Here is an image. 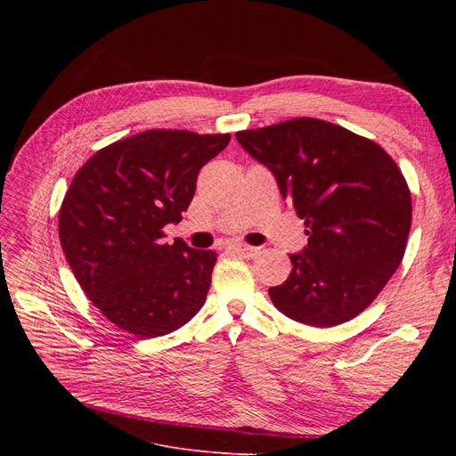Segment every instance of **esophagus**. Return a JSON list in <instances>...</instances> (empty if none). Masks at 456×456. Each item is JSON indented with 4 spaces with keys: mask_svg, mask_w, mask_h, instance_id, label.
Segmentation results:
<instances>
[{
    "mask_svg": "<svg viewBox=\"0 0 456 456\" xmlns=\"http://www.w3.org/2000/svg\"><path fill=\"white\" fill-rule=\"evenodd\" d=\"M231 251L236 253L238 256L249 258V256H255L258 253V248H253V246H248V244H236V246L231 248Z\"/></svg>",
    "mask_w": 456,
    "mask_h": 456,
    "instance_id": "obj_1",
    "label": "esophagus"
}]
</instances>
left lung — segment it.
<instances>
[{
    "label": "left lung",
    "instance_id": "8db88e82",
    "mask_svg": "<svg viewBox=\"0 0 456 456\" xmlns=\"http://www.w3.org/2000/svg\"><path fill=\"white\" fill-rule=\"evenodd\" d=\"M273 174L306 225L290 277L268 290L279 313L313 327L340 325L385 289L412 224L406 181L379 143L316 118L236 133Z\"/></svg>",
    "mask_w": 456,
    "mask_h": 456
}]
</instances>
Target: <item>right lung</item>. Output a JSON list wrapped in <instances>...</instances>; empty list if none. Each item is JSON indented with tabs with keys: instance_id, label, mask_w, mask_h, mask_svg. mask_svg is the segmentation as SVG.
<instances>
[{
	"instance_id": "add662e5",
	"label": "right lung",
	"mask_w": 456,
	"mask_h": 456,
	"mask_svg": "<svg viewBox=\"0 0 456 456\" xmlns=\"http://www.w3.org/2000/svg\"><path fill=\"white\" fill-rule=\"evenodd\" d=\"M231 134L151 129L92 155L71 181L59 238L68 265L102 314L138 338L174 332L207 299L216 253L164 242L194 198L201 167Z\"/></svg>"
}]
</instances>
